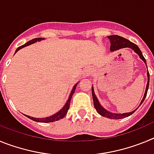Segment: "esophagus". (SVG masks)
Instances as JSON below:
<instances>
[{"label": "esophagus", "mask_w": 154, "mask_h": 154, "mask_svg": "<svg viewBox=\"0 0 154 154\" xmlns=\"http://www.w3.org/2000/svg\"><path fill=\"white\" fill-rule=\"evenodd\" d=\"M91 73V69L89 68H85L83 69V72H82V75L83 77H87L89 76V75Z\"/></svg>", "instance_id": "1"}]
</instances>
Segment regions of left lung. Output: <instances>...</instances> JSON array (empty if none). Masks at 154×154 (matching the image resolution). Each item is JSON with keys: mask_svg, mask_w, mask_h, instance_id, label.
<instances>
[{"mask_svg": "<svg viewBox=\"0 0 154 154\" xmlns=\"http://www.w3.org/2000/svg\"><path fill=\"white\" fill-rule=\"evenodd\" d=\"M108 38L109 39L110 43H111V45H110V51L111 52L115 51H117V50L121 49V48H131L133 51L137 53V55H139V57L143 61V62L146 65V62L145 58L143 55L142 52H141L140 49L139 48L138 46L137 45H135L133 42H130L129 40L126 39L125 38H123V37L119 36V35H110V36H108ZM147 67V66H146ZM147 84H146V90H145V93H144V96L143 97V99L140 102V106L143 103V102L144 101V99L146 98V94H147L148 88H149V72L147 70ZM92 99H93V103H94V106L96 108V111L98 112V113L100 114L101 116H104V117H107L109 119H123V118H126L129 116L132 115L133 112H135L136 110L139 108V106L135 110H133L132 112H125V113H114V112H111L109 111H108L107 109L104 108V107L102 106V105L99 103V99L96 97V94H95V92H94V88L93 86H92Z\"/></svg>", "mask_w": 154, "mask_h": 154, "instance_id": "1", "label": "left lung"}]
</instances>
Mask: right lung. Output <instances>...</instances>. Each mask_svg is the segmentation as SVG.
<instances>
[{
  "instance_id": "1",
  "label": "right lung",
  "mask_w": 154,
  "mask_h": 154,
  "mask_svg": "<svg viewBox=\"0 0 154 154\" xmlns=\"http://www.w3.org/2000/svg\"><path fill=\"white\" fill-rule=\"evenodd\" d=\"M42 40H45V38H38L32 39V40L29 41V42H28L27 43H25L24 45H21V46H20V47L17 48L15 51V53H17L19 50L21 49V48H23L26 47V46H28L31 44H34V43H35V42H40V41H42ZM15 53H14V54H15ZM79 82H77V83H76L75 85L73 86L72 89V92H71L70 95H69V99H68L67 102H66V103L65 104V106L62 107V109L59 110L58 112H57L56 113H55L54 115H51V116H48V117H45V118H35V117H32V116H30L25 115V114H24V115L25 116H27L28 118H29L30 119H31V120L35 121V122H38V123H52V122H55V121H57V120L62 119V118L65 117V116L67 114L68 110H69V106H70L71 99H72V95L74 94L75 90V88H76V86H77V85L79 84Z\"/></svg>"
}]
</instances>
